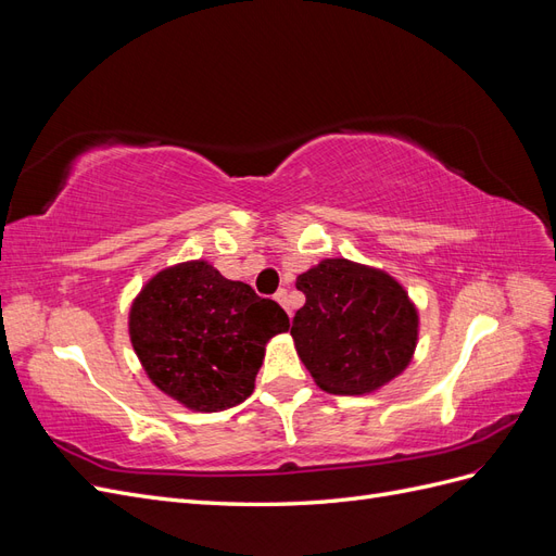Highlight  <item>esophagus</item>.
Wrapping results in <instances>:
<instances>
[{
	"instance_id": "esophagus-1",
	"label": "esophagus",
	"mask_w": 556,
	"mask_h": 556,
	"mask_svg": "<svg viewBox=\"0 0 556 556\" xmlns=\"http://www.w3.org/2000/svg\"><path fill=\"white\" fill-rule=\"evenodd\" d=\"M276 301H278V304L285 308V311H288V315H292V308H290V296H288V290H278L276 292Z\"/></svg>"
}]
</instances>
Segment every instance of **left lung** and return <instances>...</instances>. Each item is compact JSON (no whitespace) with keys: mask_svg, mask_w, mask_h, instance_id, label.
<instances>
[{"mask_svg":"<svg viewBox=\"0 0 556 556\" xmlns=\"http://www.w3.org/2000/svg\"><path fill=\"white\" fill-rule=\"evenodd\" d=\"M306 294L292 339L315 382L331 394H366L408 366L417 311L406 290L378 268L325 260L296 278Z\"/></svg>","mask_w":556,"mask_h":556,"instance_id":"1","label":"left lung"}]
</instances>
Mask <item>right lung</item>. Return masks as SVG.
<instances>
[{
    "label": "right lung",
    "mask_w": 556,
    "mask_h": 556,
    "mask_svg": "<svg viewBox=\"0 0 556 556\" xmlns=\"http://www.w3.org/2000/svg\"><path fill=\"white\" fill-rule=\"evenodd\" d=\"M288 327L290 317L274 299L201 260L164 268L129 313L131 345L150 380L201 413L245 401L266 341Z\"/></svg>",
    "instance_id": "add662e5"
}]
</instances>
